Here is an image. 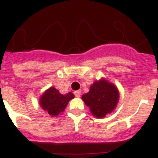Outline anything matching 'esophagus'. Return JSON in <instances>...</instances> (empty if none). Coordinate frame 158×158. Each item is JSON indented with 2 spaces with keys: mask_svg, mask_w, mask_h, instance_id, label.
Returning <instances> with one entry per match:
<instances>
[{
  "mask_svg": "<svg viewBox=\"0 0 158 158\" xmlns=\"http://www.w3.org/2000/svg\"><path fill=\"white\" fill-rule=\"evenodd\" d=\"M74 95L76 97H80L81 96V91L80 90H77V91H75L74 92Z\"/></svg>",
  "mask_w": 158,
  "mask_h": 158,
  "instance_id": "esophagus-1",
  "label": "esophagus"
}]
</instances>
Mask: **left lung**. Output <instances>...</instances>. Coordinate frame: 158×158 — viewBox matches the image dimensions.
Instances as JSON below:
<instances>
[{
	"label": "left lung",
	"instance_id": "left-lung-1",
	"mask_svg": "<svg viewBox=\"0 0 158 158\" xmlns=\"http://www.w3.org/2000/svg\"><path fill=\"white\" fill-rule=\"evenodd\" d=\"M85 104L96 118H104L116 107L119 99L118 89L104 78L95 81L89 93L81 96Z\"/></svg>",
	"mask_w": 158,
	"mask_h": 158
}]
</instances>
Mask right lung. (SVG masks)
I'll use <instances>...</instances> for the list:
<instances>
[{
    "label": "right lung",
    "instance_id": "right-lung-1",
    "mask_svg": "<svg viewBox=\"0 0 158 158\" xmlns=\"http://www.w3.org/2000/svg\"><path fill=\"white\" fill-rule=\"evenodd\" d=\"M73 98L74 95L71 92L63 95L54 87H51L40 96V104L49 115L56 116L65 110L69 100Z\"/></svg>",
    "mask_w": 158,
    "mask_h": 158
}]
</instances>
